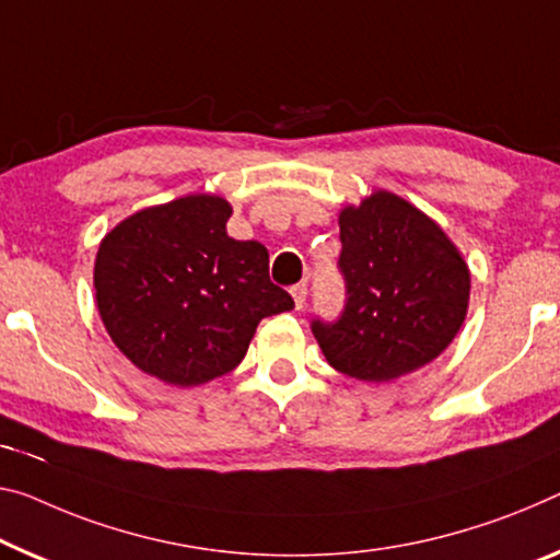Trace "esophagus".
I'll use <instances>...</instances> for the list:
<instances>
[{
	"instance_id": "1",
	"label": "esophagus",
	"mask_w": 560,
	"mask_h": 560,
	"mask_svg": "<svg viewBox=\"0 0 560 560\" xmlns=\"http://www.w3.org/2000/svg\"><path fill=\"white\" fill-rule=\"evenodd\" d=\"M290 295H292V300H295V307L303 310L305 307V300H307V285H305V282H300V285L290 288Z\"/></svg>"
}]
</instances>
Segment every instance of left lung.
<instances>
[{"label":"left lung","instance_id":"8db88e82","mask_svg":"<svg viewBox=\"0 0 560 560\" xmlns=\"http://www.w3.org/2000/svg\"><path fill=\"white\" fill-rule=\"evenodd\" d=\"M348 303L338 323H313L328 363L365 383H390L441 355L468 313L470 270L443 228L388 190L338 214Z\"/></svg>","mask_w":560,"mask_h":560}]
</instances>
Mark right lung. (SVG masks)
<instances>
[{
  "mask_svg": "<svg viewBox=\"0 0 560 560\" xmlns=\"http://www.w3.org/2000/svg\"><path fill=\"white\" fill-rule=\"evenodd\" d=\"M232 205L185 195L125 218L94 257L105 330L135 368L195 388L243 363L262 317L292 310L268 250L228 235Z\"/></svg>",
  "mask_w": 560,
  "mask_h": 560,
  "instance_id": "1",
  "label": "right lung"
}]
</instances>
